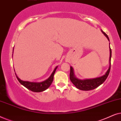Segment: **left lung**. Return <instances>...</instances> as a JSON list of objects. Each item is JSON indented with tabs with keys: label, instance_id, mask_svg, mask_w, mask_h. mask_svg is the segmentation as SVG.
Wrapping results in <instances>:
<instances>
[{
	"label": "left lung",
	"instance_id": "8db88e82",
	"mask_svg": "<svg viewBox=\"0 0 121 121\" xmlns=\"http://www.w3.org/2000/svg\"><path fill=\"white\" fill-rule=\"evenodd\" d=\"M102 32L103 33L108 40L110 41L109 38L107 34L104 32L103 31L101 30ZM110 67L108 70H107V72L106 73L105 75H104L102 77L96 78L94 79H85V80H80L77 78L75 77L74 74V70L73 68L72 67H70V81L72 82V83L74 84V85L77 87V88L79 89V90H84V91H88L93 90L96 88L98 86H99L100 85L103 83V82L106 80L107 79V77H108L109 73L110 72L111 69V55H112V51L110 47Z\"/></svg>",
	"mask_w": 121,
	"mask_h": 121
}]
</instances>
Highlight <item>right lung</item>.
Instances as JSON below:
<instances>
[{
    "instance_id": "add662e5",
    "label": "right lung",
    "mask_w": 121,
    "mask_h": 121,
    "mask_svg": "<svg viewBox=\"0 0 121 121\" xmlns=\"http://www.w3.org/2000/svg\"><path fill=\"white\" fill-rule=\"evenodd\" d=\"M13 50H14V49H13ZM57 67H56L55 68V69H54L53 72H52V74H51L50 77H49L47 80L40 82H27V81H22L21 80V79H20L19 78L17 77V75H16V74L15 75L16 78H17V80H19V82H20V84H22L23 86H24L26 87L27 89H29L30 90L32 91L33 92H42L48 88L49 86H50L51 85V84L52 83L53 80L54 74L55 73L56 70V69H57Z\"/></svg>"
}]
</instances>
